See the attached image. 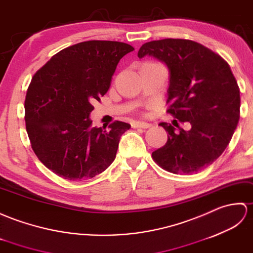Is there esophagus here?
I'll return each mask as SVG.
<instances>
[{"label":"esophagus","mask_w":253,"mask_h":253,"mask_svg":"<svg viewBox=\"0 0 253 253\" xmlns=\"http://www.w3.org/2000/svg\"><path fill=\"white\" fill-rule=\"evenodd\" d=\"M151 126L149 125V123H145V122H133L132 123V127L133 128H138V127H141V128H148V127H150Z\"/></svg>","instance_id":"34e87169"}]
</instances>
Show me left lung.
I'll list each match as a JSON object with an SVG mask.
<instances>
[{"label": "left lung", "instance_id": "8db88e82", "mask_svg": "<svg viewBox=\"0 0 253 253\" xmlns=\"http://www.w3.org/2000/svg\"><path fill=\"white\" fill-rule=\"evenodd\" d=\"M149 55L168 66L169 112L192 128L159 123L168 132L165 146L153 153L162 169L174 174L199 172L215 161L232 139L240 114L239 87L229 65L203 44L164 39L143 44L137 56Z\"/></svg>", "mask_w": 253, "mask_h": 253}]
</instances>
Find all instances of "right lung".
Instances as JSON below:
<instances>
[{
  "instance_id": "add662e5",
  "label": "right lung",
  "mask_w": 253,
  "mask_h": 253,
  "mask_svg": "<svg viewBox=\"0 0 253 253\" xmlns=\"http://www.w3.org/2000/svg\"><path fill=\"white\" fill-rule=\"evenodd\" d=\"M134 50L117 41H85L61 49L29 84L25 121L31 147L42 164L58 176L82 181L112 164L128 123L92 126V103L110 87L123 56Z\"/></svg>"
}]
</instances>
